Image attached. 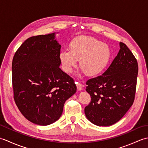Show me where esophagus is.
I'll use <instances>...</instances> for the list:
<instances>
[{"mask_svg":"<svg viewBox=\"0 0 148 148\" xmlns=\"http://www.w3.org/2000/svg\"><path fill=\"white\" fill-rule=\"evenodd\" d=\"M76 86H77V89L79 90V91H81L83 90V85L82 84H81L79 83H77L76 82Z\"/></svg>","mask_w":148,"mask_h":148,"instance_id":"esophagus-1","label":"esophagus"}]
</instances>
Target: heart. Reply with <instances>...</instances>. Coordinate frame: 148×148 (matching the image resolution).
I'll list each match as a JSON object with an SVG mask.
<instances>
[{
  "label": "heart",
  "mask_w": 148,
  "mask_h": 148,
  "mask_svg": "<svg viewBox=\"0 0 148 148\" xmlns=\"http://www.w3.org/2000/svg\"><path fill=\"white\" fill-rule=\"evenodd\" d=\"M69 49L62 50L59 55L63 69L67 73L80 60V69L84 73L90 76H97L105 71L112 56L108 44L89 36H79L72 39Z\"/></svg>",
  "instance_id": "obj_1"
}]
</instances>
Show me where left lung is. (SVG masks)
<instances>
[{"label":"left lung","instance_id":"left-lung-1","mask_svg":"<svg viewBox=\"0 0 148 148\" xmlns=\"http://www.w3.org/2000/svg\"><path fill=\"white\" fill-rule=\"evenodd\" d=\"M102 76L87 81L91 102L84 108L87 119L97 126H111L132 106L136 90L138 64L125 44Z\"/></svg>","mask_w":148,"mask_h":148}]
</instances>
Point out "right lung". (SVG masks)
Wrapping results in <instances>:
<instances>
[{
	"mask_svg": "<svg viewBox=\"0 0 148 148\" xmlns=\"http://www.w3.org/2000/svg\"><path fill=\"white\" fill-rule=\"evenodd\" d=\"M60 48L55 33L33 36L12 59L14 101L33 123L46 126L57 121L65 101L76 92L74 79L60 68Z\"/></svg>",
	"mask_w": 148,
	"mask_h": 148,
	"instance_id": "1",
	"label": "right lung"
}]
</instances>
